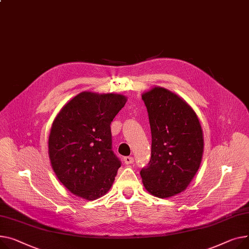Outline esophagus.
Masks as SVG:
<instances>
[{"label":"esophagus","mask_w":249,"mask_h":249,"mask_svg":"<svg viewBox=\"0 0 249 249\" xmlns=\"http://www.w3.org/2000/svg\"><path fill=\"white\" fill-rule=\"evenodd\" d=\"M124 162L126 164H132L134 162V158L132 156H126V157H124Z\"/></svg>","instance_id":"1"}]
</instances>
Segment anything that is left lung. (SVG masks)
<instances>
[{"label":"left lung","instance_id":"8db88e82","mask_svg":"<svg viewBox=\"0 0 249 249\" xmlns=\"http://www.w3.org/2000/svg\"><path fill=\"white\" fill-rule=\"evenodd\" d=\"M151 128V158L140 175L159 198L184 191L199 169L203 133L194 110L173 92L154 87L142 94Z\"/></svg>","mask_w":249,"mask_h":249}]
</instances>
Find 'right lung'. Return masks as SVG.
Instances as JSON below:
<instances>
[{"instance_id":"1","label":"right lung","mask_w":249,"mask_h":249,"mask_svg":"<svg viewBox=\"0 0 249 249\" xmlns=\"http://www.w3.org/2000/svg\"><path fill=\"white\" fill-rule=\"evenodd\" d=\"M120 94L82 92L66 104L49 135V157L70 192L95 200L111 188L121 162L112 150L110 124L124 107Z\"/></svg>"}]
</instances>
